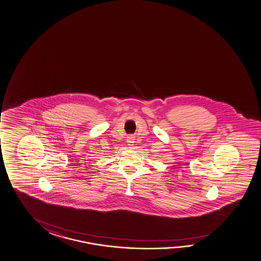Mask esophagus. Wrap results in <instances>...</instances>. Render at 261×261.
<instances>
[{
  "label": "esophagus",
  "instance_id": "obj_1",
  "mask_svg": "<svg viewBox=\"0 0 261 261\" xmlns=\"http://www.w3.org/2000/svg\"><path fill=\"white\" fill-rule=\"evenodd\" d=\"M127 143L128 146L133 147L134 143H135V138H133V137H129V138H127Z\"/></svg>",
  "mask_w": 261,
  "mask_h": 261
}]
</instances>
